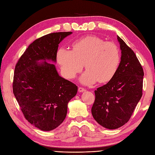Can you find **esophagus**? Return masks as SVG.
<instances>
[{
    "mask_svg": "<svg viewBox=\"0 0 155 155\" xmlns=\"http://www.w3.org/2000/svg\"><path fill=\"white\" fill-rule=\"evenodd\" d=\"M84 91H86V89H84V88L83 87L78 88V92H79V93H83V92H84Z\"/></svg>",
    "mask_w": 155,
    "mask_h": 155,
    "instance_id": "obj_1",
    "label": "esophagus"
}]
</instances>
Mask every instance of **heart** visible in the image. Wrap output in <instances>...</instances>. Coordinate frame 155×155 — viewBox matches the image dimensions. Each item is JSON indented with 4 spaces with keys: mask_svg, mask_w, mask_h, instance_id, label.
<instances>
[{
    "mask_svg": "<svg viewBox=\"0 0 155 155\" xmlns=\"http://www.w3.org/2000/svg\"><path fill=\"white\" fill-rule=\"evenodd\" d=\"M57 61L66 78H73L83 70L87 71L81 78L84 84H92L98 81H110L116 74L120 61V51L112 42H105L95 36L76 40L72 50L61 47L57 52Z\"/></svg>",
    "mask_w": 155,
    "mask_h": 155,
    "instance_id": "heart-1",
    "label": "heart"
}]
</instances>
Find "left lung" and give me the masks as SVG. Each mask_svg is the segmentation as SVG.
Listing matches in <instances>:
<instances>
[{
	"label": "left lung",
	"mask_w": 155,
	"mask_h": 155,
	"mask_svg": "<svg viewBox=\"0 0 155 155\" xmlns=\"http://www.w3.org/2000/svg\"><path fill=\"white\" fill-rule=\"evenodd\" d=\"M121 57L114 77L94 91L93 117L108 129H116L129 120L142 97L144 72L133 51L117 36Z\"/></svg>",
	"instance_id": "left-lung-1"
}]
</instances>
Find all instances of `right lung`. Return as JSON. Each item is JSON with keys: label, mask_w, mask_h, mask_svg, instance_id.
<instances>
[{"label": "right lung", "mask_w": 155, "mask_h": 155, "mask_svg": "<svg viewBox=\"0 0 155 155\" xmlns=\"http://www.w3.org/2000/svg\"><path fill=\"white\" fill-rule=\"evenodd\" d=\"M72 32H53L28 46L15 68L13 93L23 114L38 129L50 131L65 119L78 87L59 76L55 65L58 44Z\"/></svg>", "instance_id": "obj_1"}]
</instances>
